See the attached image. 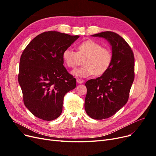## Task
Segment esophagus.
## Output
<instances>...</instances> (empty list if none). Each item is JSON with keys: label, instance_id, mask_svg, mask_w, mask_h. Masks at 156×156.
<instances>
[{"label": "esophagus", "instance_id": "34e87169", "mask_svg": "<svg viewBox=\"0 0 156 156\" xmlns=\"http://www.w3.org/2000/svg\"><path fill=\"white\" fill-rule=\"evenodd\" d=\"M76 81H77V82L78 83H84V80L81 79H79V78H77V79H76Z\"/></svg>", "mask_w": 156, "mask_h": 156}]
</instances>
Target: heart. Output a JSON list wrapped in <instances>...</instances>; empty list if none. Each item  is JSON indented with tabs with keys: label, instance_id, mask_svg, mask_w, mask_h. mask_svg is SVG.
<instances>
[{
	"label": "heart",
	"instance_id": "heart-1",
	"mask_svg": "<svg viewBox=\"0 0 156 156\" xmlns=\"http://www.w3.org/2000/svg\"><path fill=\"white\" fill-rule=\"evenodd\" d=\"M62 58L68 68H74L84 58L82 67L74 69L72 73L77 77H87L94 73L99 76L105 73L111 64L112 55L111 51L98 42L88 40L77 46V52L70 48L62 53Z\"/></svg>",
	"mask_w": 156,
	"mask_h": 156
}]
</instances>
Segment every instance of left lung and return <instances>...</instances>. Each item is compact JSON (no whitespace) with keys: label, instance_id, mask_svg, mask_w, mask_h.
Masks as SVG:
<instances>
[{"label":"left lung","instance_id":"1","mask_svg":"<svg viewBox=\"0 0 156 156\" xmlns=\"http://www.w3.org/2000/svg\"><path fill=\"white\" fill-rule=\"evenodd\" d=\"M92 36L104 37L112 46L109 68L85 83L86 112L93 119L102 120L114 115L127 102L135 78V58L131 47L116 33L105 31Z\"/></svg>","mask_w":156,"mask_h":156}]
</instances>
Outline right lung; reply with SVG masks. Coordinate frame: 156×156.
I'll return each mask as SVG.
<instances>
[{
  "label": "right lung",
  "mask_w": 156,
  "mask_h": 156,
  "mask_svg": "<svg viewBox=\"0 0 156 156\" xmlns=\"http://www.w3.org/2000/svg\"><path fill=\"white\" fill-rule=\"evenodd\" d=\"M79 36L56 31L37 35L23 51L18 81L24 104L40 119L53 120L61 115L65 94L76 87V79L64 66L63 51Z\"/></svg>",
  "instance_id": "right-lung-1"
}]
</instances>
